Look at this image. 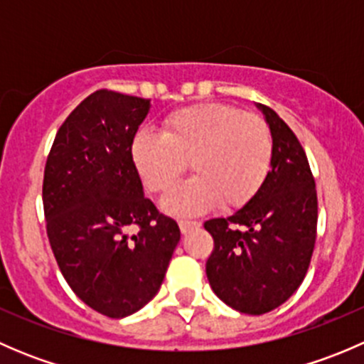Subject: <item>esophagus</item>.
<instances>
[{
  "mask_svg": "<svg viewBox=\"0 0 364 364\" xmlns=\"http://www.w3.org/2000/svg\"><path fill=\"white\" fill-rule=\"evenodd\" d=\"M200 223L199 222H188V220H181L179 222V229H181L183 234H188L192 229H197Z\"/></svg>",
  "mask_w": 364,
  "mask_h": 364,
  "instance_id": "esophagus-1",
  "label": "esophagus"
}]
</instances>
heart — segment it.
Wrapping results in <instances>:
<instances>
[{
  "mask_svg": "<svg viewBox=\"0 0 364 364\" xmlns=\"http://www.w3.org/2000/svg\"><path fill=\"white\" fill-rule=\"evenodd\" d=\"M135 171L149 192H165L188 161L193 178L161 200L168 215L193 216L222 200L227 209L253 199L273 161L266 121L227 104H200L171 114L164 134L141 128L130 142Z\"/></svg>",
  "mask_w": 364,
  "mask_h": 364,
  "instance_id": "b5f03b06",
  "label": "heart"
}]
</instances>
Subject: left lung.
I'll list each match as a JSON object with an SVG mask.
<instances>
[{"mask_svg":"<svg viewBox=\"0 0 364 364\" xmlns=\"http://www.w3.org/2000/svg\"><path fill=\"white\" fill-rule=\"evenodd\" d=\"M257 109L273 137L269 174L243 208L204 223L215 240L205 262L213 292L250 315L267 314L294 294L317 234V192L304 149L273 109Z\"/></svg>","mask_w":364,"mask_h":364,"instance_id":"obj_1","label":"left lung"}]
</instances>
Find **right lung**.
<instances>
[{
	"label": "right lung",
	"instance_id": "add662e5",
	"mask_svg": "<svg viewBox=\"0 0 364 364\" xmlns=\"http://www.w3.org/2000/svg\"><path fill=\"white\" fill-rule=\"evenodd\" d=\"M151 100L100 90L58 130L43 172L47 236L61 273L98 314L123 318L148 304L179 243L178 223L144 197L130 142ZM139 232L128 237L126 229Z\"/></svg>",
	"mask_w": 364,
	"mask_h": 364
}]
</instances>
